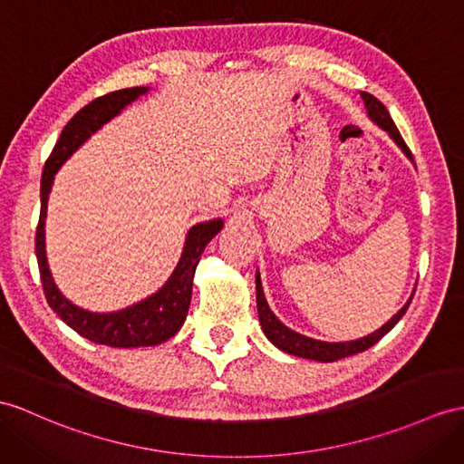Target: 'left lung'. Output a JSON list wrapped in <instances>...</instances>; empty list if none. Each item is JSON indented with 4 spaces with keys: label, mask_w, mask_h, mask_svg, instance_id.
Masks as SVG:
<instances>
[{
    "label": "left lung",
    "mask_w": 464,
    "mask_h": 464,
    "mask_svg": "<svg viewBox=\"0 0 464 464\" xmlns=\"http://www.w3.org/2000/svg\"><path fill=\"white\" fill-rule=\"evenodd\" d=\"M362 98H364V104H366V110H368V116L374 120L380 128L386 130L392 135V140L398 143L403 150V153L413 161V155L410 151V147L405 145L400 130L395 128V123L390 118V111L386 110V106H383L376 96H372L368 92H362ZM256 299H257L259 323H262V329H264V333H266L269 341L287 354H295V356L309 358V360H319V362H334V360H341V358H346V356L364 353V350H368L370 346H374L383 334H388L393 329V326L398 324V321L403 317L405 311H408V307H410V303H411V299H410L408 303L403 304V309H400L398 314H393V317L382 326V329H378L376 333H372L364 338H358V341H350V343H323V341H314V338L303 336L295 331L287 329V326L281 323L274 313L269 311L267 301L264 297L262 281H259V271L256 274Z\"/></svg>",
    "instance_id": "obj_1"
}]
</instances>
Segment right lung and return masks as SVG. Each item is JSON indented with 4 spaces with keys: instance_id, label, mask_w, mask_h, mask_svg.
<instances>
[{
    "instance_id": "obj_1",
    "label": "right lung",
    "mask_w": 464,
    "mask_h": 464,
    "mask_svg": "<svg viewBox=\"0 0 464 464\" xmlns=\"http://www.w3.org/2000/svg\"><path fill=\"white\" fill-rule=\"evenodd\" d=\"M145 90L147 88L141 86L114 90V92L94 98L82 110H78L71 118V121L64 126L59 141L53 147L49 160L44 161L41 179V214L35 234V254L44 297H47L49 307L78 334H82L92 343L116 348L161 344L180 329L190 304L193 276L200 254L205 250V246L212 240V236L218 234L222 228L220 218L193 226L187 236L185 252L180 256V262L175 267L171 279H169L155 295L133 304V307L106 314L88 313L84 309H78L69 299H64L61 295V291L56 289L47 267V257H44L43 230L44 212H47V197L56 169L69 160L78 147L90 138V133H94L98 128L104 126L108 120L120 114L121 108H126L130 102L143 94Z\"/></svg>"
}]
</instances>
